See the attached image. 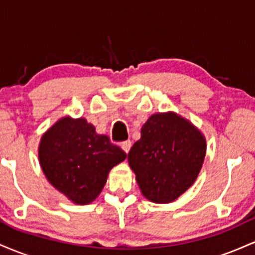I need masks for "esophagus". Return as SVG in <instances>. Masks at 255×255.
Masks as SVG:
<instances>
[{"label":"esophagus","instance_id":"1","mask_svg":"<svg viewBox=\"0 0 255 255\" xmlns=\"http://www.w3.org/2000/svg\"><path fill=\"white\" fill-rule=\"evenodd\" d=\"M121 147H122V150L126 152V153H128V152H129V150H130V147H131V141H130V140H127V141L122 142Z\"/></svg>","mask_w":255,"mask_h":255}]
</instances>
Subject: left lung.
<instances>
[{
    "instance_id": "1",
    "label": "left lung",
    "mask_w": 255,
    "mask_h": 255,
    "mask_svg": "<svg viewBox=\"0 0 255 255\" xmlns=\"http://www.w3.org/2000/svg\"><path fill=\"white\" fill-rule=\"evenodd\" d=\"M206 154V139L191 121L174 111L157 113L141 127L128 163L142 195L169 204L197 180Z\"/></svg>"
}]
</instances>
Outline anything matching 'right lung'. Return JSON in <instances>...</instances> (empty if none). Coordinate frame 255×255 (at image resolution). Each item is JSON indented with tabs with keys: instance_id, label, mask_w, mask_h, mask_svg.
Returning <instances> with one entry per match:
<instances>
[{
	"instance_id": "right-lung-1",
	"label": "right lung",
	"mask_w": 255,
	"mask_h": 255,
	"mask_svg": "<svg viewBox=\"0 0 255 255\" xmlns=\"http://www.w3.org/2000/svg\"><path fill=\"white\" fill-rule=\"evenodd\" d=\"M127 157L109 137L96 133L86 119L64 116L40 139V168L58 192L77 205L91 204L101 194L109 171Z\"/></svg>"
}]
</instances>
